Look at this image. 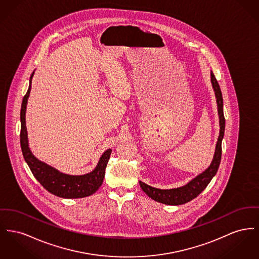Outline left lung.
<instances>
[{
	"label": "left lung",
	"instance_id": "1",
	"mask_svg": "<svg viewBox=\"0 0 259 259\" xmlns=\"http://www.w3.org/2000/svg\"><path fill=\"white\" fill-rule=\"evenodd\" d=\"M210 75H211V84H212L213 90L215 92V98H216V103L218 107L219 125H220L219 137L216 144L212 161L207 169H205L196 178H194L193 180H191L188 184H186L185 186H182L180 188L161 190V189L153 188L140 181V186L142 190L155 201L168 204V205H180L188 201H191L192 199L197 198L198 195L206 188V186L211 181V179L218 170L220 160H221V153H222L221 144H222V139L224 137V131H225V117L223 112L222 93L212 71Z\"/></svg>",
	"mask_w": 259,
	"mask_h": 259
}]
</instances>
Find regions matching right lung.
<instances>
[{
    "instance_id": "obj_1",
    "label": "right lung",
    "mask_w": 259,
    "mask_h": 259,
    "mask_svg": "<svg viewBox=\"0 0 259 259\" xmlns=\"http://www.w3.org/2000/svg\"><path fill=\"white\" fill-rule=\"evenodd\" d=\"M33 74L34 72L31 74L29 88L26 95L23 97L20 110V147L23 157L34 177L51 194L63 198H80L91 196L103 184L111 150L108 149L104 152L96 168L90 173L84 175H68L61 173L56 168L52 167L36 158L29 149L25 122L26 105L30 94Z\"/></svg>"
}]
</instances>
